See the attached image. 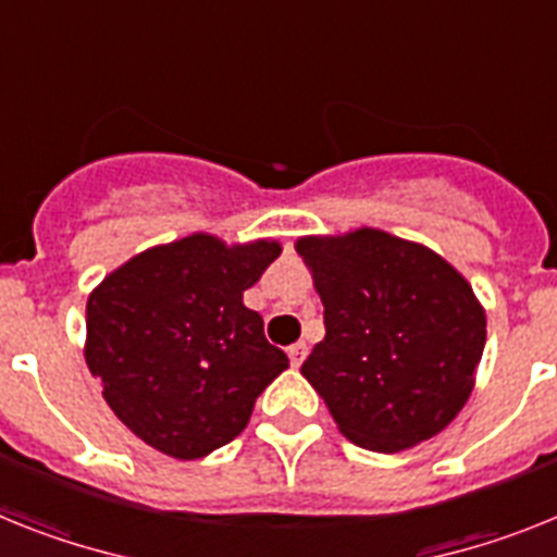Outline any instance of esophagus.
Segmentation results:
<instances>
[{"label": "esophagus", "instance_id": "34e87169", "mask_svg": "<svg viewBox=\"0 0 557 557\" xmlns=\"http://www.w3.org/2000/svg\"><path fill=\"white\" fill-rule=\"evenodd\" d=\"M308 357V345L306 343H294L292 348H288V359H292L294 368L302 366V359Z\"/></svg>", "mask_w": 557, "mask_h": 557}]
</instances>
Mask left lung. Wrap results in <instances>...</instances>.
Masks as SVG:
<instances>
[{
    "mask_svg": "<svg viewBox=\"0 0 557 557\" xmlns=\"http://www.w3.org/2000/svg\"><path fill=\"white\" fill-rule=\"evenodd\" d=\"M325 339L302 376L354 445L399 453L456 419L473 391L487 320L447 260L380 228L302 237Z\"/></svg>",
    "mask_w": 557,
    "mask_h": 557,
    "instance_id": "left-lung-1",
    "label": "left lung"
}]
</instances>
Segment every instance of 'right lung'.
I'll return each mask as SVG.
<instances>
[{
    "mask_svg": "<svg viewBox=\"0 0 557 557\" xmlns=\"http://www.w3.org/2000/svg\"><path fill=\"white\" fill-rule=\"evenodd\" d=\"M280 257L274 240L226 246L191 235L141 251L87 300V368L121 422L172 459L240 436L288 357L243 292Z\"/></svg>",
    "mask_w": 557,
    "mask_h": 557,
    "instance_id": "right-lung-1",
    "label": "right lung"
}]
</instances>
